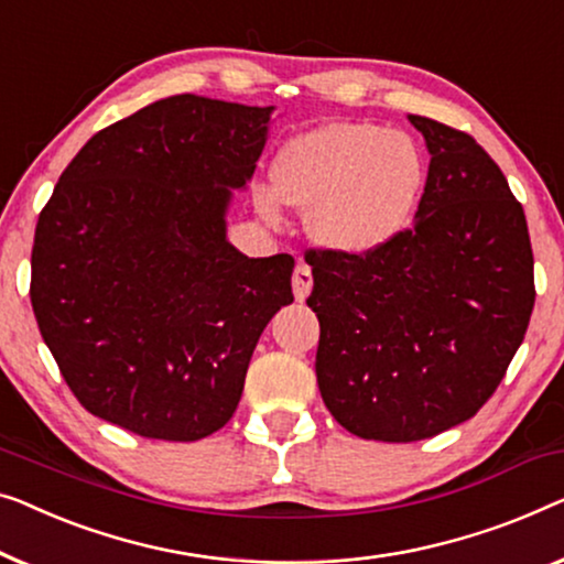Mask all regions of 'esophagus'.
<instances>
[{"instance_id": "1", "label": "esophagus", "mask_w": 564, "mask_h": 564, "mask_svg": "<svg viewBox=\"0 0 564 564\" xmlns=\"http://www.w3.org/2000/svg\"><path fill=\"white\" fill-rule=\"evenodd\" d=\"M310 290H313V272H310V267L305 262H300L295 267V274H292V292H295V300H305L310 295Z\"/></svg>"}]
</instances>
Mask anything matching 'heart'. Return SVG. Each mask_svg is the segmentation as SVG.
<instances>
[{
  "mask_svg": "<svg viewBox=\"0 0 564 564\" xmlns=\"http://www.w3.org/2000/svg\"><path fill=\"white\" fill-rule=\"evenodd\" d=\"M422 191L424 160L410 134L330 121L284 144L272 187H257L254 203L269 221L280 218V203L307 210L305 228L317 247L364 257L410 226Z\"/></svg>",
  "mask_w": 564,
  "mask_h": 564,
  "instance_id": "heart-1",
  "label": "heart"
}]
</instances>
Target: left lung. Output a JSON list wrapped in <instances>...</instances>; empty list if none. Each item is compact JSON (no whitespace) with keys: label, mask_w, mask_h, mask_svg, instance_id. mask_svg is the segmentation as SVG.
I'll return each instance as SVG.
<instances>
[{"label":"left lung","mask_w":564,"mask_h":564,"mask_svg":"<svg viewBox=\"0 0 564 564\" xmlns=\"http://www.w3.org/2000/svg\"><path fill=\"white\" fill-rule=\"evenodd\" d=\"M430 152L414 226L364 257L310 251L328 412L364 440L412 443L470 420L534 307L527 216L470 134L406 113Z\"/></svg>","instance_id":"obj_1"}]
</instances>
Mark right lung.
I'll use <instances>...</instances> for the list:
<instances>
[{"instance_id":"right-lung-1","label":"right lung","mask_w":564,"mask_h":564,"mask_svg":"<svg viewBox=\"0 0 564 564\" xmlns=\"http://www.w3.org/2000/svg\"><path fill=\"white\" fill-rule=\"evenodd\" d=\"M274 106L177 94L94 134L37 218L30 300L94 417L152 440L231 420L257 340L292 300L295 259L226 236Z\"/></svg>"}]
</instances>
